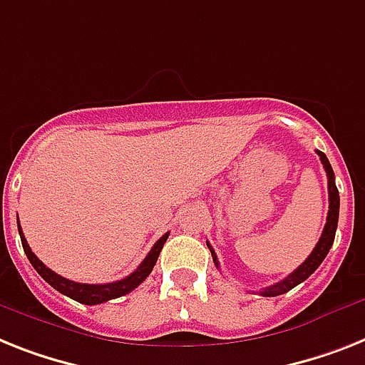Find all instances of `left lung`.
I'll return each mask as SVG.
<instances>
[{"mask_svg":"<svg viewBox=\"0 0 365 365\" xmlns=\"http://www.w3.org/2000/svg\"><path fill=\"white\" fill-rule=\"evenodd\" d=\"M317 155L319 158H321V162H323V168L324 171H327V177H328V216H327V224H324L323 235H321L317 246H315L312 254L308 255V259H306V261H304V263L294 270V272L289 274L287 278L278 282V284H274L270 285V287H264L263 291H259L263 297H278V294H284L287 293V291H291L293 287H297L298 284H302L304 279H308L309 276L319 269V264L323 263L327 254L330 252V248H332L334 237H336V230H338L339 192L338 188H336V180H334L336 177H334V170H332V165H330V162H328L327 155L321 153V150H317ZM207 246H209L210 254H212V261H215V264L220 269L218 257H216L215 250H212V246H210L209 242H207Z\"/></svg>","mask_w":365,"mask_h":365,"instance_id":"1","label":"left lung"}]
</instances>
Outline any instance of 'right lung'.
<instances>
[{"label":"right lung","instance_id":"obj_1","mask_svg":"<svg viewBox=\"0 0 365 365\" xmlns=\"http://www.w3.org/2000/svg\"><path fill=\"white\" fill-rule=\"evenodd\" d=\"M18 233H20L24 252H26L29 263H31L33 269L37 270L42 278H44V282H48V284L52 285L53 289H57L61 294H65V297L72 298V300H76V302L80 304H87V306H95V304L108 302L111 298L125 297V294H128L130 291H134L138 285L143 284L147 276L150 274V270L155 269L156 259L160 255L162 248H164V242L168 240V235H170L165 233L164 237H160V239L156 240V244L150 248L147 257L143 259V263H141L130 276H126V278L119 279V282H111V284H78V282H71V279L63 278V276L56 274L53 270H50L37 255L33 254L31 248H29V244H27L26 237H24L20 222H18Z\"/></svg>","mask_w":365,"mask_h":365}]
</instances>
